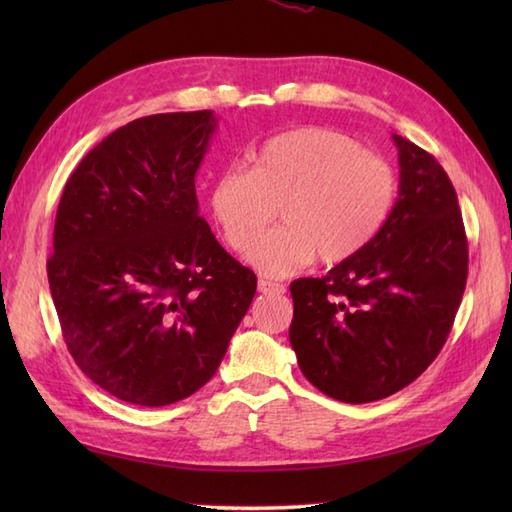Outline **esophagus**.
<instances>
[{
	"label": "esophagus",
	"instance_id": "34e87169",
	"mask_svg": "<svg viewBox=\"0 0 512 512\" xmlns=\"http://www.w3.org/2000/svg\"><path fill=\"white\" fill-rule=\"evenodd\" d=\"M258 290L262 294H284L286 292V286L284 284H277V282H269V280H258Z\"/></svg>",
	"mask_w": 512,
	"mask_h": 512
}]
</instances>
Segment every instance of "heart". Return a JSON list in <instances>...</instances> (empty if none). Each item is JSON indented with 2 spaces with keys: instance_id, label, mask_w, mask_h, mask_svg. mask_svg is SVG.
I'll return each mask as SVG.
<instances>
[{
  "instance_id": "obj_1",
  "label": "heart",
  "mask_w": 512,
  "mask_h": 512,
  "mask_svg": "<svg viewBox=\"0 0 512 512\" xmlns=\"http://www.w3.org/2000/svg\"><path fill=\"white\" fill-rule=\"evenodd\" d=\"M393 166L348 134L307 126L277 134L254 153L252 170L230 166L213 179L209 205L226 243L245 252L283 205L286 227L247 254L265 275L286 277L309 265L342 262L378 235L393 209Z\"/></svg>"
}]
</instances>
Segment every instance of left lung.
Masks as SVG:
<instances>
[{
    "label": "left lung",
    "instance_id": "1",
    "mask_svg": "<svg viewBox=\"0 0 512 512\" xmlns=\"http://www.w3.org/2000/svg\"><path fill=\"white\" fill-rule=\"evenodd\" d=\"M399 196L359 254L290 284V344L303 376L346 404L414 382L451 333L468 280L457 192L438 160L393 134Z\"/></svg>",
    "mask_w": 512,
    "mask_h": 512
}]
</instances>
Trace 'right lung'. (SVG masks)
Listing matches in <instances>:
<instances>
[{
  "instance_id": "1",
  "label": "right lung",
  "mask_w": 512,
  "mask_h": 512,
  "mask_svg": "<svg viewBox=\"0 0 512 512\" xmlns=\"http://www.w3.org/2000/svg\"><path fill=\"white\" fill-rule=\"evenodd\" d=\"M211 111L134 119L91 149L61 194L51 297L68 352L100 389L158 408L218 371L256 292L198 215Z\"/></svg>"
}]
</instances>
